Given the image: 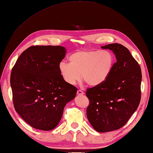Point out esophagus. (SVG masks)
<instances>
[{
    "mask_svg": "<svg viewBox=\"0 0 153 153\" xmlns=\"http://www.w3.org/2000/svg\"><path fill=\"white\" fill-rule=\"evenodd\" d=\"M77 95H83V94H84V93H83V92L82 91L78 90V91H77Z\"/></svg>",
    "mask_w": 153,
    "mask_h": 153,
    "instance_id": "1",
    "label": "esophagus"
}]
</instances>
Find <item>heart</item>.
Wrapping results in <instances>:
<instances>
[{
	"label": "heart",
	"mask_w": 153,
	"mask_h": 153,
	"mask_svg": "<svg viewBox=\"0 0 153 153\" xmlns=\"http://www.w3.org/2000/svg\"><path fill=\"white\" fill-rule=\"evenodd\" d=\"M68 61L69 64L60 62L59 66V72L66 83L75 85L81 77L88 85L98 86L104 83L111 74L115 56L109 50L88 49L71 54Z\"/></svg>",
	"instance_id": "heart-1"
}]
</instances>
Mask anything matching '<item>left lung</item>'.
<instances>
[{"instance_id": "left-lung-1", "label": "left lung", "mask_w": 153, "mask_h": 153, "mask_svg": "<svg viewBox=\"0 0 153 153\" xmlns=\"http://www.w3.org/2000/svg\"><path fill=\"white\" fill-rule=\"evenodd\" d=\"M101 48L113 51L117 62L104 83L87 89V116L95 130L107 132L125 126L136 111L142 76L140 65L125 46L111 44Z\"/></svg>"}]
</instances>
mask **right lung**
Segmentation results:
<instances>
[{"instance_id":"1","label":"right lung","mask_w":153,"mask_h":153,"mask_svg":"<svg viewBox=\"0 0 153 153\" xmlns=\"http://www.w3.org/2000/svg\"><path fill=\"white\" fill-rule=\"evenodd\" d=\"M65 54L62 46H31L12 68L10 85L14 108L34 128H55L66 104L76 97L77 88L66 83L59 72Z\"/></svg>"}]
</instances>
